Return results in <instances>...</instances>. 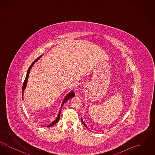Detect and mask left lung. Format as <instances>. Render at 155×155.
<instances>
[{
    "mask_svg": "<svg viewBox=\"0 0 155 155\" xmlns=\"http://www.w3.org/2000/svg\"><path fill=\"white\" fill-rule=\"evenodd\" d=\"M81 121H82V123H83V124H84V126H85V127H87V125H86V124H85V123H84V121H83V120H82V118H81Z\"/></svg>",
    "mask_w": 155,
    "mask_h": 155,
    "instance_id": "obj_1",
    "label": "left lung"
}]
</instances>
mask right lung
Listing matches in <instances>:
<instances>
[{
	"mask_svg": "<svg viewBox=\"0 0 155 155\" xmlns=\"http://www.w3.org/2000/svg\"><path fill=\"white\" fill-rule=\"evenodd\" d=\"M41 56H39L38 59H36V60H35V61H34L33 62H32V63L31 64V65L30 66V67H29V68H28V71H27V75H26V77H25V80H24V83H23V86H22V96H23V92H24V89L25 88V87H26V85H27V81H28V77H29V74H30V70H31V68H32V66L35 64V62H37V61L38 60V59H40L41 58ZM75 96V94H74V92H73V91L72 92H70L67 95L66 97H65V98L64 99V101H63V103H62V104H61V107H62V106L63 105V104L65 103L67 101H68V99H70V98H71V97H74ZM60 113H61V109L60 110L59 112V114H58V117L56 118V119L54 120V121H53V122L52 123V124H49V125H48L47 126V127H50L51 126H52V125H54V124H55L56 123H57L58 121H59V118H60Z\"/></svg>",
	"mask_w": 155,
	"mask_h": 155,
	"instance_id": "add662e5",
	"label": "right lung"
}]
</instances>
